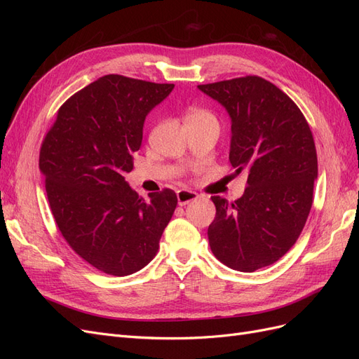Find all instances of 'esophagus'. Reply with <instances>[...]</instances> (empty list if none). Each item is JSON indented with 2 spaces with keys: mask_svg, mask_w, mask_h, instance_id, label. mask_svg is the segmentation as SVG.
I'll return each mask as SVG.
<instances>
[{
  "mask_svg": "<svg viewBox=\"0 0 359 359\" xmlns=\"http://www.w3.org/2000/svg\"><path fill=\"white\" fill-rule=\"evenodd\" d=\"M177 198H178V205L184 206V205H187L190 202L198 201L199 199V194L194 193V191H190V190H180L177 193Z\"/></svg>",
  "mask_w": 359,
  "mask_h": 359,
  "instance_id": "1",
  "label": "esophagus"
}]
</instances>
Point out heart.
I'll list each match as a JSON object with an SVG mask.
<instances>
[{
  "mask_svg": "<svg viewBox=\"0 0 359 359\" xmlns=\"http://www.w3.org/2000/svg\"><path fill=\"white\" fill-rule=\"evenodd\" d=\"M196 124H208L219 128V119L217 116L205 107L201 106H190L186 112V126H196Z\"/></svg>",
  "mask_w": 359,
  "mask_h": 359,
  "instance_id": "1",
  "label": "heart"
}]
</instances>
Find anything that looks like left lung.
<instances>
[{"label": "left lung", "mask_w": 359, "mask_h": 359, "mask_svg": "<svg viewBox=\"0 0 359 359\" xmlns=\"http://www.w3.org/2000/svg\"><path fill=\"white\" fill-rule=\"evenodd\" d=\"M198 88L229 114L231 165L248 172L240 199L211 198L210 245L226 266L253 273L283 257L307 222L318 178L311 130L290 97L259 76Z\"/></svg>", "instance_id": "1"}]
</instances>
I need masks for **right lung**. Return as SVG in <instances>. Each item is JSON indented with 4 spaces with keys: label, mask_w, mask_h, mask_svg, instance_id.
<instances>
[{
    "label": "right lung",
    "mask_w": 359,
    "mask_h": 359,
    "mask_svg": "<svg viewBox=\"0 0 359 359\" xmlns=\"http://www.w3.org/2000/svg\"><path fill=\"white\" fill-rule=\"evenodd\" d=\"M173 90L106 74L64 103L40 148L39 166L64 240L102 273L123 277L148 265L177 208L170 189L148 201L124 180L147 115Z\"/></svg>",
    "instance_id": "1"
}]
</instances>
